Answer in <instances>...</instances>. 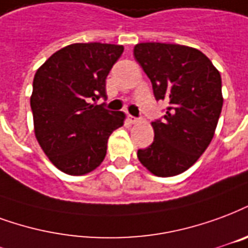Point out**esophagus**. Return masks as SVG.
I'll list each match as a JSON object with an SVG mask.
<instances>
[{
    "instance_id": "1",
    "label": "esophagus",
    "mask_w": 248,
    "mask_h": 248,
    "mask_svg": "<svg viewBox=\"0 0 248 248\" xmlns=\"http://www.w3.org/2000/svg\"><path fill=\"white\" fill-rule=\"evenodd\" d=\"M129 121L131 124H135L139 122V118H137V117H133V115H129Z\"/></svg>"
}]
</instances>
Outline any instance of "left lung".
<instances>
[{
  "instance_id": "obj_1",
  "label": "left lung",
  "mask_w": 248,
  "mask_h": 248,
  "mask_svg": "<svg viewBox=\"0 0 248 248\" xmlns=\"http://www.w3.org/2000/svg\"><path fill=\"white\" fill-rule=\"evenodd\" d=\"M134 58L151 80L155 98L170 105L164 118L151 124L155 138L138 150L139 161L159 177L183 173L214 137L223 105L221 75L208 56L188 46L139 43Z\"/></svg>"
}]
</instances>
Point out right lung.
<instances>
[{
  "label": "right lung",
  "instance_id": "right-lung-1",
  "mask_svg": "<svg viewBox=\"0 0 248 248\" xmlns=\"http://www.w3.org/2000/svg\"><path fill=\"white\" fill-rule=\"evenodd\" d=\"M124 46L75 43L56 51L36 71L30 98L34 131L56 168L78 176L105 159L108 139L124 113L97 105Z\"/></svg>",
  "mask_w": 248,
  "mask_h": 248
}]
</instances>
